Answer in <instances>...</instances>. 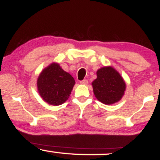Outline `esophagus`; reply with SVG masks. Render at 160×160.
I'll list each match as a JSON object with an SVG mask.
<instances>
[{"label": "esophagus", "instance_id": "1", "mask_svg": "<svg viewBox=\"0 0 160 160\" xmlns=\"http://www.w3.org/2000/svg\"><path fill=\"white\" fill-rule=\"evenodd\" d=\"M80 84H82V85H87L88 83V80H82L81 81H80Z\"/></svg>", "mask_w": 160, "mask_h": 160}]
</instances>
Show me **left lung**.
<instances>
[{
    "mask_svg": "<svg viewBox=\"0 0 160 160\" xmlns=\"http://www.w3.org/2000/svg\"><path fill=\"white\" fill-rule=\"evenodd\" d=\"M97 78L92 82L93 92L99 102L114 104L123 96L126 82L113 68L103 67L97 71Z\"/></svg>",
    "mask_w": 160,
    "mask_h": 160,
    "instance_id": "left-lung-1",
    "label": "left lung"
}]
</instances>
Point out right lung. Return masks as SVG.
I'll list each match as a JSON object with an SVG mask.
<instances>
[{
    "instance_id": "1",
    "label": "right lung",
    "mask_w": 160,
    "mask_h": 160,
    "mask_svg": "<svg viewBox=\"0 0 160 160\" xmlns=\"http://www.w3.org/2000/svg\"><path fill=\"white\" fill-rule=\"evenodd\" d=\"M74 84V78L58 63H52L43 69L37 82L41 98L51 105H59L65 102Z\"/></svg>"
}]
</instances>
